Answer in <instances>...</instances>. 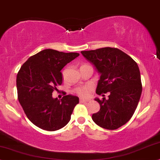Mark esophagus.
I'll use <instances>...</instances> for the list:
<instances>
[{
  "label": "esophagus",
  "mask_w": 160,
  "mask_h": 160,
  "mask_svg": "<svg viewBox=\"0 0 160 160\" xmlns=\"http://www.w3.org/2000/svg\"><path fill=\"white\" fill-rule=\"evenodd\" d=\"M80 102L81 103H86V102H89V100H86V99H83V98H80Z\"/></svg>",
  "instance_id": "esophagus-1"
}]
</instances>
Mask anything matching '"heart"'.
<instances>
[{"label": "heart", "instance_id": "heart-1", "mask_svg": "<svg viewBox=\"0 0 160 160\" xmlns=\"http://www.w3.org/2000/svg\"><path fill=\"white\" fill-rule=\"evenodd\" d=\"M91 92H92V87H90L89 85L78 87V88H76V89L74 90L75 93H76L78 96H80V97H82V98L88 97Z\"/></svg>", "mask_w": 160, "mask_h": 160}]
</instances>
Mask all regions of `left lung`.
<instances>
[{
	"label": "left lung",
	"mask_w": 160,
	"mask_h": 160,
	"mask_svg": "<svg viewBox=\"0 0 160 160\" xmlns=\"http://www.w3.org/2000/svg\"><path fill=\"white\" fill-rule=\"evenodd\" d=\"M81 53L100 74L96 93L110 92L108 99L95 98L100 110L92 119L104 129H117L131 119L139 103L142 90L139 67L117 48L104 47Z\"/></svg>",
	"instance_id": "1"
}]
</instances>
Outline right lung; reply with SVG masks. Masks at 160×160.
Instances as JSON below:
<instances>
[{"instance_id": "1", "label": "right lung", "mask_w": 160, "mask_h": 160, "mask_svg": "<svg viewBox=\"0 0 160 160\" xmlns=\"http://www.w3.org/2000/svg\"><path fill=\"white\" fill-rule=\"evenodd\" d=\"M79 56L46 49L29 57L17 75L18 98L27 118L37 127L54 131L70 122L78 97L67 95L61 100L52 92L62 83L61 70Z\"/></svg>"}]
</instances>
